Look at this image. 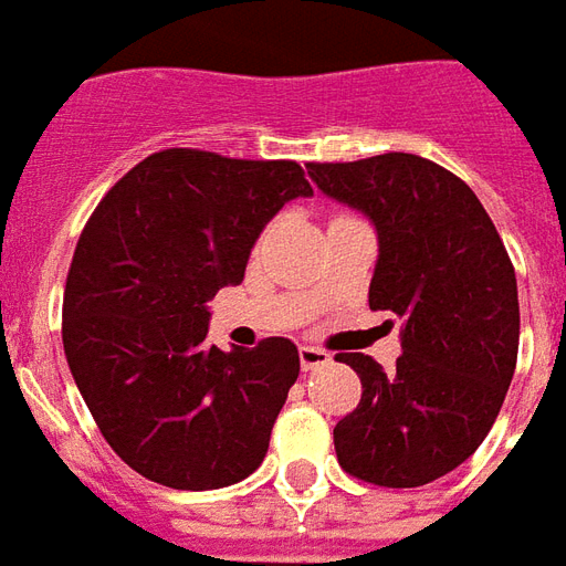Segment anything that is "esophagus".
Wrapping results in <instances>:
<instances>
[{"label":"esophagus","instance_id":"obj_1","mask_svg":"<svg viewBox=\"0 0 566 566\" xmlns=\"http://www.w3.org/2000/svg\"><path fill=\"white\" fill-rule=\"evenodd\" d=\"M331 361V352L318 349V346H300V365L303 370H315V367H324Z\"/></svg>","mask_w":566,"mask_h":566}]
</instances>
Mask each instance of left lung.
Here are the masks:
<instances>
[{"instance_id": "1", "label": "left lung", "mask_w": 566, "mask_h": 566, "mask_svg": "<svg viewBox=\"0 0 566 566\" xmlns=\"http://www.w3.org/2000/svg\"><path fill=\"white\" fill-rule=\"evenodd\" d=\"M306 168L374 223L367 303L401 322L392 370L337 355L361 377V401L334 429L337 460L379 488H420L469 460L503 407L521 334L515 266L475 192L434 161L386 153Z\"/></svg>"}]
</instances>
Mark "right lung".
<instances>
[{"label":"right lung","mask_w":566,"mask_h":566,"mask_svg":"<svg viewBox=\"0 0 566 566\" xmlns=\"http://www.w3.org/2000/svg\"><path fill=\"white\" fill-rule=\"evenodd\" d=\"M312 196L296 161L161 149L109 189L63 291V352L122 460L174 490L229 488L270 450L300 374L291 339L208 343V300L244 279L263 227Z\"/></svg>","instance_id":"right-lung-1"}]
</instances>
